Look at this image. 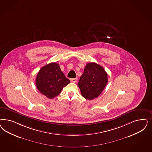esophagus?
Returning a JSON list of instances; mask_svg holds the SVG:
<instances>
[{
    "label": "esophagus",
    "mask_w": 152,
    "mask_h": 152,
    "mask_svg": "<svg viewBox=\"0 0 152 152\" xmlns=\"http://www.w3.org/2000/svg\"><path fill=\"white\" fill-rule=\"evenodd\" d=\"M70 81H71V82H73V83H76L77 78L70 79Z\"/></svg>",
    "instance_id": "obj_1"
}]
</instances>
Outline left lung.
<instances>
[{
  "mask_svg": "<svg viewBox=\"0 0 152 152\" xmlns=\"http://www.w3.org/2000/svg\"><path fill=\"white\" fill-rule=\"evenodd\" d=\"M107 82V74L103 67L96 63H89L86 65L78 86L84 98L92 100L101 94Z\"/></svg>",
  "mask_w": 152,
  "mask_h": 152,
  "instance_id": "left-lung-1",
  "label": "left lung"
}]
</instances>
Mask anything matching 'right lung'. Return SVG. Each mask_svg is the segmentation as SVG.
Here are the masks:
<instances>
[{
  "label": "right lung",
  "instance_id": "obj_1",
  "mask_svg": "<svg viewBox=\"0 0 152 152\" xmlns=\"http://www.w3.org/2000/svg\"><path fill=\"white\" fill-rule=\"evenodd\" d=\"M69 83V79L65 77L56 63H51L42 67L36 79L38 90L50 99L57 96Z\"/></svg>",
  "mask_w": 152,
  "mask_h": 152
}]
</instances>
